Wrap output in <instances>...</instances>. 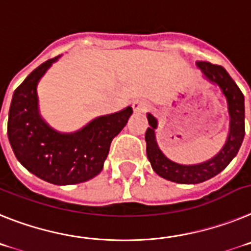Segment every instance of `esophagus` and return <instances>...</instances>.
<instances>
[{
    "label": "esophagus",
    "instance_id": "esophagus-1",
    "mask_svg": "<svg viewBox=\"0 0 251 251\" xmlns=\"http://www.w3.org/2000/svg\"><path fill=\"white\" fill-rule=\"evenodd\" d=\"M132 108H134L135 112H144V111H147L148 103L143 100H138L132 103Z\"/></svg>",
    "mask_w": 251,
    "mask_h": 251
}]
</instances>
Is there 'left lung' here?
Here are the masks:
<instances>
[{
	"mask_svg": "<svg viewBox=\"0 0 251 251\" xmlns=\"http://www.w3.org/2000/svg\"><path fill=\"white\" fill-rule=\"evenodd\" d=\"M197 67L204 74L207 79L216 83L227 100L228 116H230V132L226 144L221 151L212 159L201 164L183 165L174 163L167 158L159 149L155 141L156 119L151 113H148L149 127L145 134L147 155L151 168L158 176L168 180L182 184H196L215 177L230 164L240 149L245 135V106L244 95L237 87L230 74L221 65L210 62H197Z\"/></svg>",
	"mask_w": 251,
	"mask_h": 251,
	"instance_id": "1",
	"label": "left lung"
}]
</instances>
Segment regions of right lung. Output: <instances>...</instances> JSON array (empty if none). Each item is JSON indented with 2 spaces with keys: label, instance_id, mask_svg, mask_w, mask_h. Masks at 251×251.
I'll use <instances>...</instances> for the list:
<instances>
[{
  "label": "right lung",
  "instance_id": "add662e5",
  "mask_svg": "<svg viewBox=\"0 0 251 251\" xmlns=\"http://www.w3.org/2000/svg\"><path fill=\"white\" fill-rule=\"evenodd\" d=\"M47 60L15 89L7 135L17 160L45 182L65 186L96 177L103 168L113 138L127 124L132 108L100 116L73 134H62L41 119L36 86L56 59Z\"/></svg>",
  "mask_w": 251,
  "mask_h": 251
}]
</instances>
